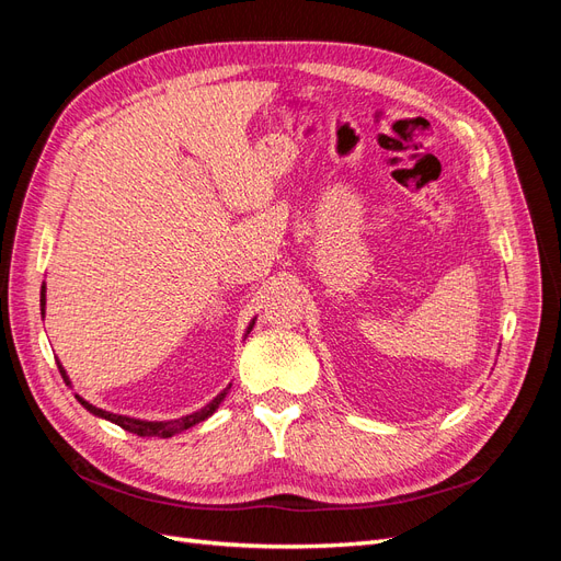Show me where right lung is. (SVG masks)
<instances>
[{"instance_id": "1", "label": "right lung", "mask_w": 561, "mask_h": 561, "mask_svg": "<svg viewBox=\"0 0 561 561\" xmlns=\"http://www.w3.org/2000/svg\"><path fill=\"white\" fill-rule=\"evenodd\" d=\"M39 307H42V318H44V313H46V285H42ZM254 320H257V318L250 320V325H248V330H245V336L250 334V330H252V325H254ZM56 363H58V369H60V375H62L65 383L72 388V381H70V377H67V371H65L62 363H60V360H56ZM229 388H231V383H229L217 398H213L206 407H201L198 412H192V414L180 416V419H171V421H147V419H133V416H126V414H112V412L100 410V407L91 404L89 400H83V398L77 396V393H75V398L81 402L83 410L91 412L93 416L112 421V423H116V426H122V428L128 431V433H135V435H140V437H173V435H178V433H182V431H186V428L196 426V423L206 421L208 416H213V414L217 412V407L222 404V400L227 398Z\"/></svg>"}]
</instances>
